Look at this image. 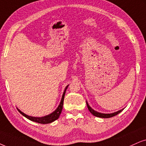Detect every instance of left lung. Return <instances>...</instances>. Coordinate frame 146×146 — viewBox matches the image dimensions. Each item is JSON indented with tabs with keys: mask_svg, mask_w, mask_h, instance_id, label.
I'll list each match as a JSON object with an SVG mask.
<instances>
[{
	"mask_svg": "<svg viewBox=\"0 0 146 146\" xmlns=\"http://www.w3.org/2000/svg\"><path fill=\"white\" fill-rule=\"evenodd\" d=\"M86 102H87V108H88V109H89L90 112H91L93 115H94L95 116L99 117V118H111V117H113V116H116V115H117V114H118L119 113H120L123 110V109H122V110H118L117 111H115V112L110 113V114H104V113L98 112V111L94 110L93 108H91V107L89 105V104H88V102H87V101H86Z\"/></svg>",
	"mask_w": 146,
	"mask_h": 146,
	"instance_id": "left-lung-1",
	"label": "left lung"
}]
</instances>
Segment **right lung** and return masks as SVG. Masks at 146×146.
Listing matches in <instances>:
<instances>
[{
    "label": "right lung",
    "mask_w": 146,
    "mask_h": 146,
    "mask_svg": "<svg viewBox=\"0 0 146 146\" xmlns=\"http://www.w3.org/2000/svg\"><path fill=\"white\" fill-rule=\"evenodd\" d=\"M68 86H69V84L67 85V87H66V89L64 90V93H63L62 95V100H61V102L60 103H59V105L58 106V107L57 108L55 111H53V112L51 113V114L46 115V116H42V117H35V116H28V115H27L25 114V113H23V111H21L20 110H19L18 108H17V110L20 112L21 114H22L23 116H25L26 118H28V119L31 120V121L36 122V123H40V124H48V123H53V122L55 121V120L58 119L59 116H60L61 113H62V111L63 109V105H64V100L65 94H66V91L68 89Z\"/></svg>",
    "instance_id": "add662e5"
}]
</instances>
